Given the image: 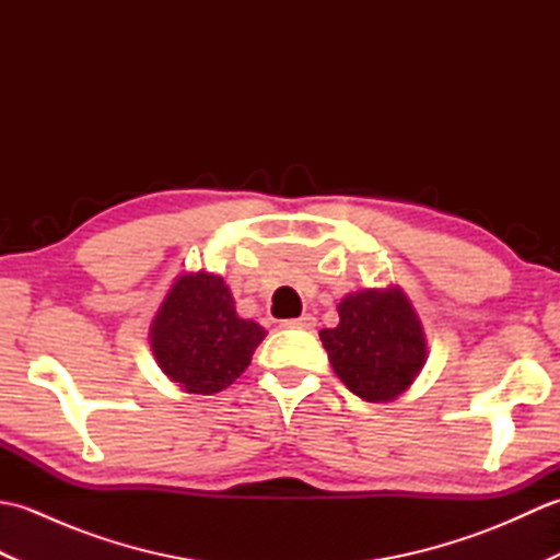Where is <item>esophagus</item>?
I'll return each mask as SVG.
<instances>
[{
  "instance_id": "1",
  "label": "esophagus",
  "mask_w": 560,
  "mask_h": 560,
  "mask_svg": "<svg viewBox=\"0 0 560 560\" xmlns=\"http://www.w3.org/2000/svg\"><path fill=\"white\" fill-rule=\"evenodd\" d=\"M281 327H287V329H315V317L303 315L299 319H283Z\"/></svg>"
}]
</instances>
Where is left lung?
Listing matches in <instances>:
<instances>
[{
	"mask_svg": "<svg viewBox=\"0 0 560 560\" xmlns=\"http://www.w3.org/2000/svg\"><path fill=\"white\" fill-rule=\"evenodd\" d=\"M339 380L365 401H392L425 363V335L401 289H365L339 303V325L319 331Z\"/></svg>",
	"mask_w": 560,
	"mask_h": 560,
	"instance_id": "1",
	"label": "left lung"
}]
</instances>
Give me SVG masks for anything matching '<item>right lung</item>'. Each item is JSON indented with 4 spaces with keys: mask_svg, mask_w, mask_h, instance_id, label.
I'll return each instance as SVG.
<instances>
[{
    "mask_svg": "<svg viewBox=\"0 0 560 560\" xmlns=\"http://www.w3.org/2000/svg\"><path fill=\"white\" fill-rule=\"evenodd\" d=\"M265 327L235 313L221 277L183 273L151 323V351L161 371L192 395H213L245 373Z\"/></svg>",
    "mask_w": 560,
    "mask_h": 560,
    "instance_id": "1",
    "label": "right lung"
}]
</instances>
